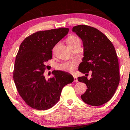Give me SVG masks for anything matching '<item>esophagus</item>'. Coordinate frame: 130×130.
I'll return each instance as SVG.
<instances>
[{"label": "esophagus", "instance_id": "1", "mask_svg": "<svg viewBox=\"0 0 130 130\" xmlns=\"http://www.w3.org/2000/svg\"><path fill=\"white\" fill-rule=\"evenodd\" d=\"M73 77H74V81L76 82V83H77V77L73 75Z\"/></svg>", "mask_w": 130, "mask_h": 130}]
</instances>
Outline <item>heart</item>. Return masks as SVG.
<instances>
[{
  "mask_svg": "<svg viewBox=\"0 0 130 130\" xmlns=\"http://www.w3.org/2000/svg\"><path fill=\"white\" fill-rule=\"evenodd\" d=\"M79 42H80V40L77 37L73 36V35L70 36L67 40V43L68 46H71ZM74 67H75V65L73 63H65L59 65V69L63 70V71H72L74 70Z\"/></svg>",
  "mask_w": 130,
  "mask_h": 130,
  "instance_id": "obj_1",
  "label": "heart"
}]
</instances>
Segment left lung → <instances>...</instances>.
Returning a JSON list of instances; mask_svg holds the SVG:
<instances>
[{"label": "left lung", "instance_id": "obj_1", "mask_svg": "<svg viewBox=\"0 0 130 130\" xmlns=\"http://www.w3.org/2000/svg\"><path fill=\"white\" fill-rule=\"evenodd\" d=\"M72 31L82 40L84 47V57L78 70L86 74L92 73L90 79L86 76L77 77L87 88L80 97L89 105L101 106L111 99L119 84L116 50L108 37L95 28L79 25L73 27Z\"/></svg>", "mask_w": 130, "mask_h": 130}]
</instances>
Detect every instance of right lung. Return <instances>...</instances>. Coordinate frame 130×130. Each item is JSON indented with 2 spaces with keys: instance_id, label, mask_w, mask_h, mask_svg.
<instances>
[{
  "instance_id": "add662e5",
  "label": "right lung",
  "mask_w": 130,
  "mask_h": 130,
  "mask_svg": "<svg viewBox=\"0 0 130 130\" xmlns=\"http://www.w3.org/2000/svg\"><path fill=\"white\" fill-rule=\"evenodd\" d=\"M68 28L39 31L23 40L14 63L13 79L26 103L37 110L51 108L60 99L62 89L72 83L71 74L60 70L46 80V62L52 59V50L68 33Z\"/></svg>"
}]
</instances>
